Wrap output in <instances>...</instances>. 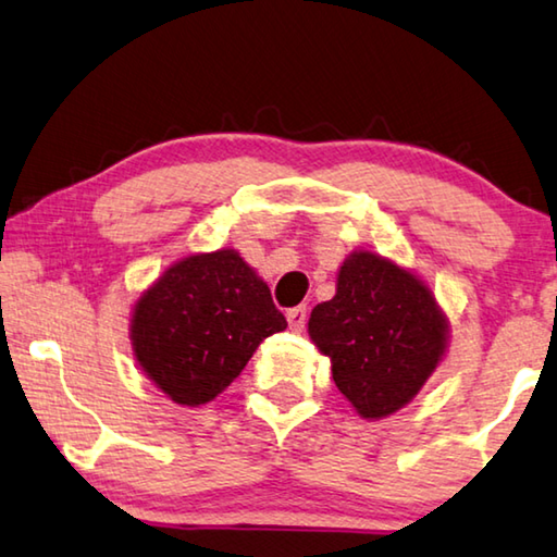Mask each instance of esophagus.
<instances>
[{
	"instance_id": "1",
	"label": "esophagus",
	"mask_w": 557,
	"mask_h": 557,
	"mask_svg": "<svg viewBox=\"0 0 557 557\" xmlns=\"http://www.w3.org/2000/svg\"><path fill=\"white\" fill-rule=\"evenodd\" d=\"M286 318H288V325H290V331L300 333V331H304V325H306V318H308L306 306L288 308V311H286Z\"/></svg>"
}]
</instances>
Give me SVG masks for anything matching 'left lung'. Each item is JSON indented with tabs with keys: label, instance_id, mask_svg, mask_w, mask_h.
Masks as SVG:
<instances>
[{
	"label": "left lung",
	"instance_id": "1",
	"mask_svg": "<svg viewBox=\"0 0 557 557\" xmlns=\"http://www.w3.org/2000/svg\"><path fill=\"white\" fill-rule=\"evenodd\" d=\"M446 333L424 281L370 251L343 261L335 296L308 321L315 348L331 358L335 387L364 419L412 403L444 358Z\"/></svg>",
	"mask_w": 557,
	"mask_h": 557
}]
</instances>
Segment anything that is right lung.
<instances>
[{
	"instance_id": "add662e5",
	"label": "right lung",
	"mask_w": 557,
	"mask_h": 557,
	"mask_svg": "<svg viewBox=\"0 0 557 557\" xmlns=\"http://www.w3.org/2000/svg\"><path fill=\"white\" fill-rule=\"evenodd\" d=\"M286 327L267 281L234 249L195 253L162 273L133 308L135 360L177 405H207L263 338Z\"/></svg>"
}]
</instances>
